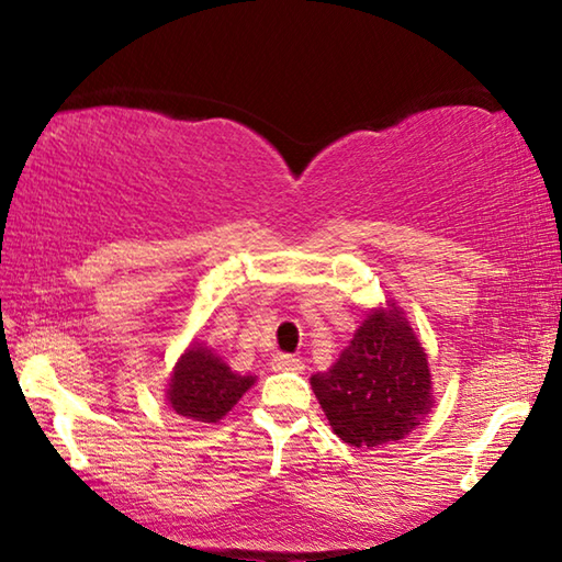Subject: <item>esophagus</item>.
Segmentation results:
<instances>
[{
    "mask_svg": "<svg viewBox=\"0 0 562 562\" xmlns=\"http://www.w3.org/2000/svg\"><path fill=\"white\" fill-rule=\"evenodd\" d=\"M270 364H272L274 372H302V369H304V364H302L300 357L288 355V352L274 355Z\"/></svg>",
    "mask_w": 562,
    "mask_h": 562,
    "instance_id": "1",
    "label": "esophagus"
}]
</instances>
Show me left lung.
Masks as SVG:
<instances>
[{"label":"left lung","instance_id":"1","mask_svg":"<svg viewBox=\"0 0 562 562\" xmlns=\"http://www.w3.org/2000/svg\"><path fill=\"white\" fill-rule=\"evenodd\" d=\"M312 386L333 432L352 447L403 439L432 408L427 355L396 306L369 314Z\"/></svg>","mask_w":562,"mask_h":562}]
</instances>
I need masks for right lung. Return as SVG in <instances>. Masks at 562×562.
<instances>
[{"label": "right lung", "instance_id": "obj_1", "mask_svg": "<svg viewBox=\"0 0 562 562\" xmlns=\"http://www.w3.org/2000/svg\"><path fill=\"white\" fill-rule=\"evenodd\" d=\"M254 376L234 374L207 348H190L169 384L171 408L193 423H217L254 384Z\"/></svg>", "mask_w": 562, "mask_h": 562}]
</instances>
